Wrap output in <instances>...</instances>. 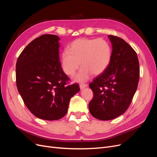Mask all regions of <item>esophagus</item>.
Masks as SVG:
<instances>
[{
    "label": "esophagus",
    "mask_w": 157,
    "mask_h": 157,
    "mask_svg": "<svg viewBox=\"0 0 157 157\" xmlns=\"http://www.w3.org/2000/svg\"><path fill=\"white\" fill-rule=\"evenodd\" d=\"M88 86V85L86 84H80V89H84V88H86Z\"/></svg>",
    "instance_id": "obj_1"
}]
</instances>
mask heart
<instances>
[{
    "mask_svg": "<svg viewBox=\"0 0 157 157\" xmlns=\"http://www.w3.org/2000/svg\"><path fill=\"white\" fill-rule=\"evenodd\" d=\"M112 49L105 39L80 38L75 40L61 56V67L64 73L73 77L82 66L75 80L85 82L93 75H99L105 72L111 63Z\"/></svg>",
    "mask_w": 157,
    "mask_h": 157,
    "instance_id": "heart-1",
    "label": "heart"
}]
</instances>
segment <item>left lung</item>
<instances>
[{
  "instance_id": "obj_1",
  "label": "left lung",
  "mask_w": 157,
  "mask_h": 157,
  "mask_svg": "<svg viewBox=\"0 0 157 157\" xmlns=\"http://www.w3.org/2000/svg\"><path fill=\"white\" fill-rule=\"evenodd\" d=\"M112 44L111 63L105 72L89 84L94 92L89 103L91 115L101 121L112 120L129 107L140 78V64L135 50L127 42L108 35Z\"/></svg>"
}]
</instances>
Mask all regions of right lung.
<instances>
[{"label":"right lung","instance_id":"1","mask_svg":"<svg viewBox=\"0 0 157 157\" xmlns=\"http://www.w3.org/2000/svg\"><path fill=\"white\" fill-rule=\"evenodd\" d=\"M59 38L43 35L31 41L16 62V85L28 109L46 121L59 120L67 113L71 98L80 88L67 85L69 78L61 66Z\"/></svg>","mask_w":157,"mask_h":157}]
</instances>
